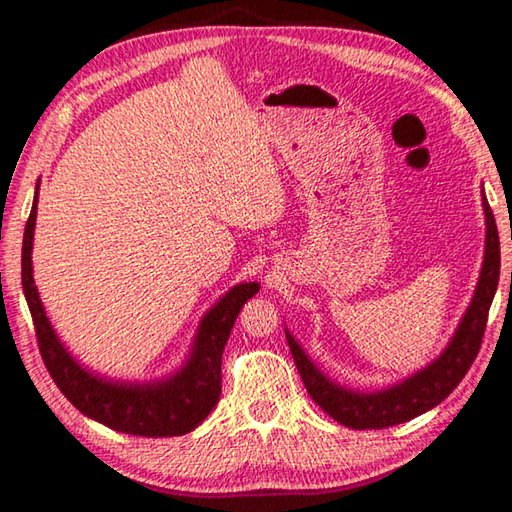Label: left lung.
<instances>
[{"mask_svg":"<svg viewBox=\"0 0 512 512\" xmlns=\"http://www.w3.org/2000/svg\"><path fill=\"white\" fill-rule=\"evenodd\" d=\"M481 196L485 214V250L479 282H476L470 307L465 309L447 348L429 366L420 368L393 386L381 388V391H354V388L341 386L339 381L329 379L287 329L293 361H296L300 377L305 381L307 393L329 418L350 429H386L427 413L461 384L465 372L470 370L472 361L479 354L501 266L495 214H492L485 194Z\"/></svg>","mask_w":512,"mask_h":512,"instance_id":"1","label":"left lung"}]
</instances>
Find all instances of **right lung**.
Returning <instances> with one entry per match:
<instances>
[{
    "label": "right lung",
    "instance_id": "obj_1",
    "mask_svg": "<svg viewBox=\"0 0 512 512\" xmlns=\"http://www.w3.org/2000/svg\"><path fill=\"white\" fill-rule=\"evenodd\" d=\"M38 189L24 228L22 241V289L36 325L42 361L69 402L83 415L106 427L146 438L185 436L201 424L219 402L221 395V357L230 339L241 307L259 291L257 282L235 284L214 302L198 323L192 350L183 366L155 381H124L101 377L72 357L58 339L54 325L42 305L33 282V230L38 214Z\"/></svg>",
    "mask_w": 512,
    "mask_h": 512
}]
</instances>
